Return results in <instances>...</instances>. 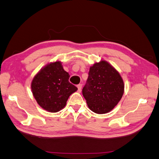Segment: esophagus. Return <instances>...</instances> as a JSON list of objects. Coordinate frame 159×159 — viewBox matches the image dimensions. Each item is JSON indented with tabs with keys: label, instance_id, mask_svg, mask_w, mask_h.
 <instances>
[{
	"label": "esophagus",
	"instance_id": "34e87169",
	"mask_svg": "<svg viewBox=\"0 0 159 159\" xmlns=\"http://www.w3.org/2000/svg\"><path fill=\"white\" fill-rule=\"evenodd\" d=\"M77 88H78V90H79V92H80V90H81V88H82L81 84H79V85H77Z\"/></svg>",
	"mask_w": 159,
	"mask_h": 159
}]
</instances>
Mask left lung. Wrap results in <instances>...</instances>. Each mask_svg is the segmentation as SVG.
Here are the masks:
<instances>
[{
	"instance_id": "8db88e82",
	"label": "left lung",
	"mask_w": 159,
	"mask_h": 159,
	"mask_svg": "<svg viewBox=\"0 0 159 159\" xmlns=\"http://www.w3.org/2000/svg\"><path fill=\"white\" fill-rule=\"evenodd\" d=\"M82 92L90 110L96 114H105L112 110L120 101L124 83L112 65L101 61L90 67Z\"/></svg>"
}]
</instances>
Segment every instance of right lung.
<instances>
[{
    "label": "right lung",
    "instance_id": "add662e5",
    "mask_svg": "<svg viewBox=\"0 0 159 159\" xmlns=\"http://www.w3.org/2000/svg\"><path fill=\"white\" fill-rule=\"evenodd\" d=\"M70 74L61 61L46 65L37 73L31 84L32 94L40 107L57 112L66 105L70 96L78 88L69 82Z\"/></svg>",
    "mask_w": 159,
    "mask_h": 159
}]
</instances>
